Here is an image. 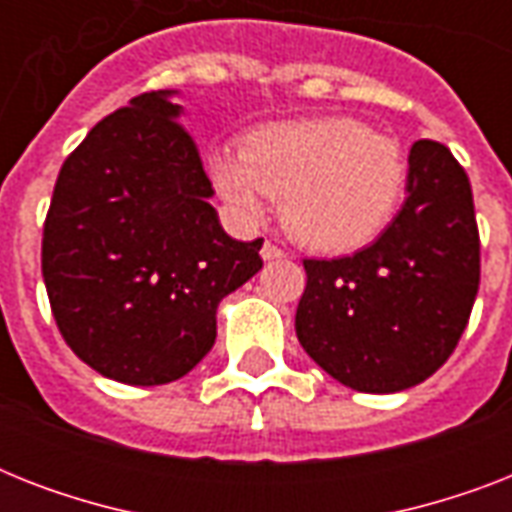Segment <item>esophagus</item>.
<instances>
[{"label":"esophagus","instance_id":"esophagus-1","mask_svg":"<svg viewBox=\"0 0 512 512\" xmlns=\"http://www.w3.org/2000/svg\"><path fill=\"white\" fill-rule=\"evenodd\" d=\"M260 255H263V260H281V257H287V252L281 247H276V244H271V241H265L263 249H260Z\"/></svg>","mask_w":512,"mask_h":512}]
</instances>
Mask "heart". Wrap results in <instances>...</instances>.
I'll use <instances>...</instances> for the list:
<instances>
[{
    "mask_svg": "<svg viewBox=\"0 0 512 512\" xmlns=\"http://www.w3.org/2000/svg\"><path fill=\"white\" fill-rule=\"evenodd\" d=\"M217 193L257 220L281 201V220L300 244L353 252L372 244L396 215L406 162L393 138L348 116L263 124L244 151L217 148L209 159Z\"/></svg>",
    "mask_w": 512,
    "mask_h": 512,
    "instance_id": "heart-1",
    "label": "heart"
}]
</instances>
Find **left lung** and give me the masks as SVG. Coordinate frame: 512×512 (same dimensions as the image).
<instances>
[{
    "label": "left lung",
    "instance_id": "left-lung-1",
    "mask_svg": "<svg viewBox=\"0 0 512 512\" xmlns=\"http://www.w3.org/2000/svg\"><path fill=\"white\" fill-rule=\"evenodd\" d=\"M303 265L297 340L324 372L361 393L428 380L457 348L481 281L468 175L449 148L417 140L404 207L380 239Z\"/></svg>",
    "mask_w": 512,
    "mask_h": 512
}]
</instances>
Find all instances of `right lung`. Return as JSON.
I'll return each instance as SVG.
<instances>
[{"label": "right lung", "instance_id": "obj_1", "mask_svg": "<svg viewBox=\"0 0 512 512\" xmlns=\"http://www.w3.org/2000/svg\"><path fill=\"white\" fill-rule=\"evenodd\" d=\"M170 90L143 92L60 167L42 276L68 348L108 380L164 385L207 356L217 305L260 268L263 239L236 241Z\"/></svg>", "mask_w": 512, "mask_h": 512}]
</instances>
